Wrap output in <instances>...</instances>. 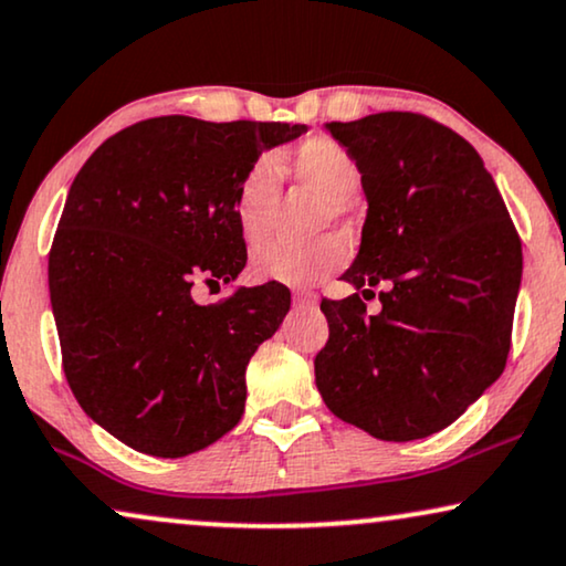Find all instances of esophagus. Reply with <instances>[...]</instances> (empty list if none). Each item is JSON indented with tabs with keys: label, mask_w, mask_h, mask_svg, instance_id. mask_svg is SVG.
<instances>
[{
	"label": "esophagus",
	"mask_w": 566,
	"mask_h": 566,
	"mask_svg": "<svg viewBox=\"0 0 566 566\" xmlns=\"http://www.w3.org/2000/svg\"><path fill=\"white\" fill-rule=\"evenodd\" d=\"M293 301H296L298 306H316V293L306 289H296L293 291Z\"/></svg>",
	"instance_id": "1"
}]
</instances>
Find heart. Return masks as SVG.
<instances>
[{
    "instance_id": "1",
    "label": "heart",
    "mask_w": 566,
    "mask_h": 566,
    "mask_svg": "<svg viewBox=\"0 0 566 566\" xmlns=\"http://www.w3.org/2000/svg\"><path fill=\"white\" fill-rule=\"evenodd\" d=\"M281 169H289L298 188L324 200L319 223L337 219L345 203L358 196L363 175L358 161L343 144L329 136L306 138L291 154L289 165L277 167L273 157H260L247 169L234 192V219L247 244H260L273 227L281 198ZM347 250L335 237L316 239L306 247L270 244L254 252L252 275L265 283L308 285L345 265Z\"/></svg>"
}]
</instances>
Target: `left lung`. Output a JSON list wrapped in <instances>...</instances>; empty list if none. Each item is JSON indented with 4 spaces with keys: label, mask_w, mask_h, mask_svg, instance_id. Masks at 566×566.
<instances>
[{
    "label": "left lung",
    "mask_w": 566,
    "mask_h": 566,
    "mask_svg": "<svg viewBox=\"0 0 566 566\" xmlns=\"http://www.w3.org/2000/svg\"><path fill=\"white\" fill-rule=\"evenodd\" d=\"M324 128L358 161L368 213L343 273L355 293L322 301L329 339L314 360L316 389L329 412L378 440L428 438L505 370L521 239L482 157L455 130L417 113ZM376 284L382 312L366 315Z\"/></svg>",
    "instance_id": "8db88e82"
}]
</instances>
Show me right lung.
<instances>
[{"mask_svg":"<svg viewBox=\"0 0 566 566\" xmlns=\"http://www.w3.org/2000/svg\"><path fill=\"white\" fill-rule=\"evenodd\" d=\"M301 134L165 115L107 138L74 177L49 254L64 374L84 412L134 451L180 459L242 420L247 363L291 291L265 283L200 306L192 289L242 273L239 180Z\"/></svg>","mask_w":566,"mask_h":566,"instance_id":"right-lung-1","label":"right lung"}]
</instances>
